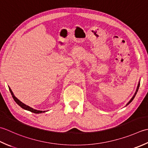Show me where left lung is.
Returning a JSON list of instances; mask_svg holds the SVG:
<instances>
[{
    "mask_svg": "<svg viewBox=\"0 0 148 148\" xmlns=\"http://www.w3.org/2000/svg\"><path fill=\"white\" fill-rule=\"evenodd\" d=\"M139 86H140V81L139 82H138V86H137V89H136V91H135V94H134V95L133 96V97H132V98H131V99L129 101H128V103L126 105V106H127L128 105H129L130 103H131V102L133 101V99H134V98H135V95H136V94H137V91H138V88H139Z\"/></svg>",
    "mask_w": 148,
    "mask_h": 148,
    "instance_id": "1",
    "label": "left lung"
}]
</instances>
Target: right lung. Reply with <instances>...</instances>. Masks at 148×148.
Segmentation results:
<instances>
[{
  "instance_id": "add662e5",
  "label": "right lung",
  "mask_w": 148,
  "mask_h": 148,
  "mask_svg": "<svg viewBox=\"0 0 148 148\" xmlns=\"http://www.w3.org/2000/svg\"><path fill=\"white\" fill-rule=\"evenodd\" d=\"M9 89H10V91L11 92V94L12 95V96H13V98L14 100L15 101V102L19 105V106H20L21 107H22V108H23V109L25 110H29V111H31V112H34L35 114H41V113H43V112H45L46 111H42V110H36V109H34V108L28 106V105H27L25 104H24L23 103H22V101H20L17 98H16V96H15L13 94V91H11V89L10 87H9Z\"/></svg>"
}]
</instances>
